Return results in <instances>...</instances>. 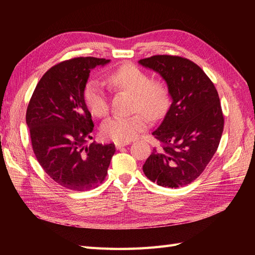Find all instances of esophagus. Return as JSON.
<instances>
[{
	"instance_id": "34e87169",
	"label": "esophagus",
	"mask_w": 255,
	"mask_h": 255,
	"mask_svg": "<svg viewBox=\"0 0 255 255\" xmlns=\"http://www.w3.org/2000/svg\"><path fill=\"white\" fill-rule=\"evenodd\" d=\"M128 143H129L128 141H119V142H115V145H116V148H117V149L119 150V149L123 148V146L128 145Z\"/></svg>"
}]
</instances>
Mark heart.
I'll return each mask as SVG.
<instances>
[{
	"mask_svg": "<svg viewBox=\"0 0 255 255\" xmlns=\"http://www.w3.org/2000/svg\"><path fill=\"white\" fill-rule=\"evenodd\" d=\"M110 86L132 94L133 111L138 112L128 117L115 116L104 122L102 135L106 139L129 141L148 127L151 120L163 118L170 106V91L161 80H152L148 72L132 64L122 65L107 78ZM84 101L89 112L102 118L109 114L110 105L102 83L90 81L84 90Z\"/></svg>",
	"mask_w": 255,
	"mask_h": 255,
	"instance_id": "heart-1",
	"label": "heart"
}]
</instances>
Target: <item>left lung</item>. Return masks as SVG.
Instances as JSON below:
<instances>
[{"label":"left lung","mask_w":255,"mask_h":255,"mask_svg":"<svg viewBox=\"0 0 255 255\" xmlns=\"http://www.w3.org/2000/svg\"><path fill=\"white\" fill-rule=\"evenodd\" d=\"M167 83L172 103L152 135L161 142L142 170L159 186L176 188L194 182L218 149L223 132L222 110L213 82L194 61L155 55L138 61Z\"/></svg>","instance_id":"1"}]
</instances>
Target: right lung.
<instances>
[{
	"label": "right lung",
	"instance_id": "1",
	"mask_svg": "<svg viewBox=\"0 0 255 255\" xmlns=\"http://www.w3.org/2000/svg\"><path fill=\"white\" fill-rule=\"evenodd\" d=\"M110 59L76 57L52 67L38 82L26 111V125L38 163L53 181L74 191L103 183L114 143L92 142L94 122L84 101L89 73Z\"/></svg>",
	"mask_w": 255,
	"mask_h": 255
}]
</instances>
